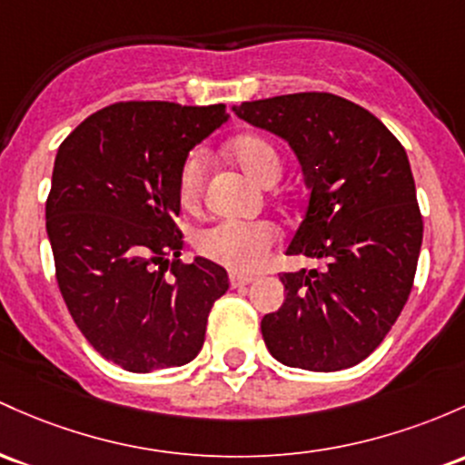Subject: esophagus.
I'll list each match as a JSON object with an SVG mask.
<instances>
[{
    "mask_svg": "<svg viewBox=\"0 0 465 465\" xmlns=\"http://www.w3.org/2000/svg\"><path fill=\"white\" fill-rule=\"evenodd\" d=\"M229 284H232V289H242V287H247V284H252V278H244V275L232 273L229 275Z\"/></svg>",
    "mask_w": 465,
    "mask_h": 465,
    "instance_id": "34e87169",
    "label": "esophagus"
}]
</instances>
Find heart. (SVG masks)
<instances>
[{"label": "heart", "instance_id": "1", "mask_svg": "<svg viewBox=\"0 0 465 465\" xmlns=\"http://www.w3.org/2000/svg\"><path fill=\"white\" fill-rule=\"evenodd\" d=\"M233 161L260 185H273L282 172L278 150L262 136H241L229 145ZM207 172L205 150H193L178 172V196L185 207H196ZM278 229L267 221H221L201 229L193 238L196 252L233 273H253L267 262Z\"/></svg>", "mask_w": 465, "mask_h": 465}]
</instances>
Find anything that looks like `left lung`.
Returning a JSON list of instances; mask_svg holds the SVG:
<instances>
[{"mask_svg":"<svg viewBox=\"0 0 465 465\" xmlns=\"http://www.w3.org/2000/svg\"><path fill=\"white\" fill-rule=\"evenodd\" d=\"M233 112L298 156L309 201L287 256L322 262L280 273L287 298L262 318L264 344L293 369H351L381 344L415 280L423 221L406 150L369 110L329 92Z\"/></svg>","mask_w":465,"mask_h":465,"instance_id":"1","label":"left lung"}]
</instances>
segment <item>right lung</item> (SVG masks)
Instances as JSON below:
<instances>
[{"label": "right lung", "instance_id": "right-lung-1", "mask_svg": "<svg viewBox=\"0 0 465 465\" xmlns=\"http://www.w3.org/2000/svg\"><path fill=\"white\" fill-rule=\"evenodd\" d=\"M229 114L223 104L124 101L59 145L45 232L59 291L96 353L130 373L192 361L229 289L207 258L183 262L178 172Z\"/></svg>", "mask_w": 465, "mask_h": 465}]
</instances>
